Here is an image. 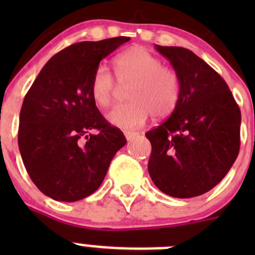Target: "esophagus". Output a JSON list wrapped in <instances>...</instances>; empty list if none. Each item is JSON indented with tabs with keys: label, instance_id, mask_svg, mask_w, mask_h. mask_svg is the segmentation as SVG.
Returning a JSON list of instances; mask_svg holds the SVG:
<instances>
[{
	"label": "esophagus",
	"instance_id": "34e87169",
	"mask_svg": "<svg viewBox=\"0 0 255 255\" xmlns=\"http://www.w3.org/2000/svg\"><path fill=\"white\" fill-rule=\"evenodd\" d=\"M135 135H137V133H135V132H130V130H125V137H126V139H127V140H132L133 138L135 137Z\"/></svg>",
	"mask_w": 255,
	"mask_h": 255
}]
</instances>
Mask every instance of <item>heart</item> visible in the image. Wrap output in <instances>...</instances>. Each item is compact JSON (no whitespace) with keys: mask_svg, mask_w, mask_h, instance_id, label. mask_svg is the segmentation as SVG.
<instances>
[{"mask_svg":"<svg viewBox=\"0 0 255 255\" xmlns=\"http://www.w3.org/2000/svg\"><path fill=\"white\" fill-rule=\"evenodd\" d=\"M117 80L128 86L127 100L107 113V121L123 129H134L148 120L163 118L176 107L180 94L177 75L146 49L135 47L115 59ZM117 81L106 65H99L91 79V96L101 107H109L115 100Z\"/></svg>","mask_w":255,"mask_h":255,"instance_id":"obj_1","label":"heart"}]
</instances>
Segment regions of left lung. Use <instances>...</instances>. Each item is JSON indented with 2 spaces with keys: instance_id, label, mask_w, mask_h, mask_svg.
<instances>
[{
  "instance_id": "obj_1",
  "label": "left lung",
  "mask_w": 255,
  "mask_h": 255,
  "mask_svg": "<svg viewBox=\"0 0 255 255\" xmlns=\"http://www.w3.org/2000/svg\"><path fill=\"white\" fill-rule=\"evenodd\" d=\"M155 49L175 70L180 94L170 117L145 133L151 143L149 175L169 196H200L237 159L241 110L225 80L196 54L181 47Z\"/></svg>"
}]
</instances>
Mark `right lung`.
I'll return each instance as SVG.
<instances>
[{
	"instance_id": "1",
	"label": "right lung",
	"mask_w": 255,
	"mask_h": 255,
	"mask_svg": "<svg viewBox=\"0 0 255 255\" xmlns=\"http://www.w3.org/2000/svg\"><path fill=\"white\" fill-rule=\"evenodd\" d=\"M128 40L116 37L63 49L25 95L18 146L28 175L53 200L74 202L94 194L127 143L100 113L90 86L100 61Z\"/></svg>"
}]
</instances>
